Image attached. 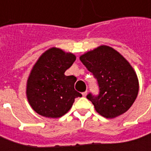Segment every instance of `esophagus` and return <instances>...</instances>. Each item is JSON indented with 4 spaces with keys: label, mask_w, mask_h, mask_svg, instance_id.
Segmentation results:
<instances>
[{
    "label": "esophagus",
    "mask_w": 151,
    "mask_h": 151,
    "mask_svg": "<svg viewBox=\"0 0 151 151\" xmlns=\"http://www.w3.org/2000/svg\"><path fill=\"white\" fill-rule=\"evenodd\" d=\"M82 95H83V96H86V95H87V90L85 91V92H83V93H82Z\"/></svg>",
    "instance_id": "1"
}]
</instances>
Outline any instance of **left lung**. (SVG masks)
Here are the masks:
<instances>
[{
  "instance_id": "left-lung-1",
  "label": "left lung",
  "mask_w": 151,
  "mask_h": 151,
  "mask_svg": "<svg viewBox=\"0 0 151 151\" xmlns=\"http://www.w3.org/2000/svg\"><path fill=\"white\" fill-rule=\"evenodd\" d=\"M80 60L93 74L99 94H87L95 110L103 117L113 118L126 113L138 94L137 74L129 62L116 50L100 46L82 55Z\"/></svg>"
}]
</instances>
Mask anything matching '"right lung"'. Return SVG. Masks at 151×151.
Returning a JSON list of instances; mask_svg holds the SVG:
<instances>
[{
    "instance_id": "obj_1",
    "label": "right lung",
    "mask_w": 151,
    "mask_h": 151,
    "mask_svg": "<svg viewBox=\"0 0 151 151\" xmlns=\"http://www.w3.org/2000/svg\"><path fill=\"white\" fill-rule=\"evenodd\" d=\"M76 56L56 47L46 51L31 70L27 81V98L34 111L46 117L57 118L67 113L75 99L82 94L75 88L76 77L64 75Z\"/></svg>"
}]
</instances>
